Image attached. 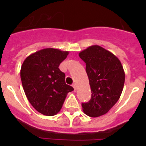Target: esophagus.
<instances>
[{
	"label": "esophagus",
	"instance_id": "obj_1",
	"mask_svg": "<svg viewBox=\"0 0 146 146\" xmlns=\"http://www.w3.org/2000/svg\"><path fill=\"white\" fill-rule=\"evenodd\" d=\"M72 87L74 88V91H76V89H77V86H76V84H73V85H72Z\"/></svg>",
	"mask_w": 146,
	"mask_h": 146
}]
</instances>
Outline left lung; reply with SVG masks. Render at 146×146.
Wrapping results in <instances>:
<instances>
[{
  "mask_svg": "<svg viewBox=\"0 0 146 146\" xmlns=\"http://www.w3.org/2000/svg\"><path fill=\"white\" fill-rule=\"evenodd\" d=\"M86 64L91 90L88 102L82 110L93 118L106 114L118 102L123 91L125 73L119 59L99 45H92L79 53Z\"/></svg>",
  "mask_w": 146,
  "mask_h": 146,
  "instance_id": "left-lung-1",
  "label": "left lung"
}]
</instances>
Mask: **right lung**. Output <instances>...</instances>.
Wrapping results in <instances>:
<instances>
[{
	"mask_svg": "<svg viewBox=\"0 0 146 146\" xmlns=\"http://www.w3.org/2000/svg\"><path fill=\"white\" fill-rule=\"evenodd\" d=\"M68 55V51L58 49H43L28 56L21 66L20 77L28 101L44 115L57 114L67 94L74 90L66 84L65 74L58 68Z\"/></svg>",
	"mask_w": 146,
	"mask_h": 146,
	"instance_id": "1",
	"label": "right lung"
}]
</instances>
